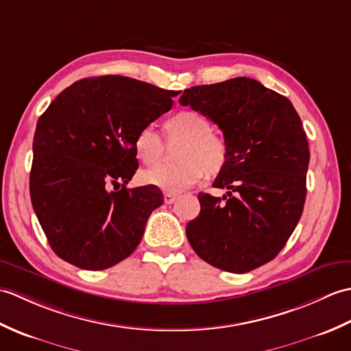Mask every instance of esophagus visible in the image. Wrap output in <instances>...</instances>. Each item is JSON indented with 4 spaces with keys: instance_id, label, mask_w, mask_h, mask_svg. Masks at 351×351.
Listing matches in <instances>:
<instances>
[{
    "instance_id": "esophagus-1",
    "label": "esophagus",
    "mask_w": 351,
    "mask_h": 351,
    "mask_svg": "<svg viewBox=\"0 0 351 351\" xmlns=\"http://www.w3.org/2000/svg\"><path fill=\"white\" fill-rule=\"evenodd\" d=\"M176 199H178L176 193H169V191L164 193V202H166V204H173Z\"/></svg>"
}]
</instances>
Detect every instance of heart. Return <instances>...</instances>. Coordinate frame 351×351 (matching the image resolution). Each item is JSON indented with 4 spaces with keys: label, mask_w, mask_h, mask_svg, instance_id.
Wrapping results in <instances>:
<instances>
[{
    "label": "heart",
    "mask_w": 351,
    "mask_h": 351,
    "mask_svg": "<svg viewBox=\"0 0 351 351\" xmlns=\"http://www.w3.org/2000/svg\"><path fill=\"white\" fill-rule=\"evenodd\" d=\"M169 141L182 140L178 149L180 162L149 169L141 181L164 191L178 193L197 184L205 175L215 176L225 169L229 149L225 138L213 132L211 121L196 110H181L164 122ZM134 151L146 166L162 161L166 145L152 126H143L134 138Z\"/></svg>",
    "instance_id": "obj_1"
}]
</instances>
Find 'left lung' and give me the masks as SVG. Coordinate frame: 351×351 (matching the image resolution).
<instances>
[{"mask_svg":"<svg viewBox=\"0 0 351 351\" xmlns=\"http://www.w3.org/2000/svg\"><path fill=\"white\" fill-rule=\"evenodd\" d=\"M180 104L217 123L229 149L213 184L226 195L199 193L189 243L220 270H255L278 256L302 217L309 147L300 117L285 96L245 77L187 88Z\"/></svg>","mask_w":351,"mask_h":351,"instance_id":"left-lung-1","label":"left lung"}]
</instances>
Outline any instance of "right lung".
Segmentation results:
<instances>
[{
    "mask_svg": "<svg viewBox=\"0 0 351 351\" xmlns=\"http://www.w3.org/2000/svg\"><path fill=\"white\" fill-rule=\"evenodd\" d=\"M178 93L121 75L84 78L39 117L29 196L58 258L96 271L136 250L162 193L126 189L138 169L134 138Z\"/></svg>",
    "mask_w": 351,
    "mask_h": 351,
    "instance_id": "obj_1",
    "label": "right lung"
}]
</instances>
